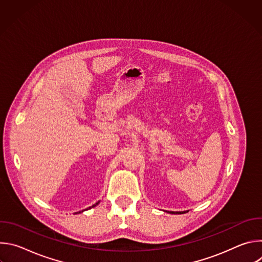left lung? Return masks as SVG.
<instances>
[{
  "mask_svg": "<svg viewBox=\"0 0 262 262\" xmlns=\"http://www.w3.org/2000/svg\"><path fill=\"white\" fill-rule=\"evenodd\" d=\"M169 213H184V212H186V211H168Z\"/></svg>",
  "mask_w": 262,
  "mask_h": 262,
  "instance_id": "1",
  "label": "left lung"
}]
</instances>
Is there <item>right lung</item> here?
I'll list each match as a JSON object with an SVG mask.
<instances>
[{
    "mask_svg": "<svg viewBox=\"0 0 262 262\" xmlns=\"http://www.w3.org/2000/svg\"><path fill=\"white\" fill-rule=\"evenodd\" d=\"M97 204H98V202H96V203H95V204H93V205H92V206H91V207H94V206H96V205H97ZM91 207H89V208H91ZM76 213H78V212H76Z\"/></svg>",
    "mask_w": 262,
    "mask_h": 262,
    "instance_id": "right-lung-1",
    "label": "right lung"
}]
</instances>
